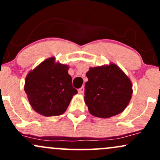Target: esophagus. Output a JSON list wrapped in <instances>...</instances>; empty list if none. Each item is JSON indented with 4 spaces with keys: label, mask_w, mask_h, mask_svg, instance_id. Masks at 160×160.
<instances>
[{
    "label": "esophagus",
    "mask_w": 160,
    "mask_h": 160,
    "mask_svg": "<svg viewBox=\"0 0 160 160\" xmlns=\"http://www.w3.org/2000/svg\"><path fill=\"white\" fill-rule=\"evenodd\" d=\"M84 91H85V89H84L83 86H82L81 88H80V89H78V93L79 94H83Z\"/></svg>",
    "instance_id": "34e87169"
}]
</instances>
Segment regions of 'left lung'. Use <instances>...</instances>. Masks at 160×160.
I'll use <instances>...</instances> for the list:
<instances>
[{
  "instance_id": "left-lung-1",
  "label": "left lung",
  "mask_w": 160,
  "mask_h": 160,
  "mask_svg": "<svg viewBox=\"0 0 160 160\" xmlns=\"http://www.w3.org/2000/svg\"><path fill=\"white\" fill-rule=\"evenodd\" d=\"M84 101L92 115L110 118L122 113L132 96V83L114 63L89 68Z\"/></svg>"
}]
</instances>
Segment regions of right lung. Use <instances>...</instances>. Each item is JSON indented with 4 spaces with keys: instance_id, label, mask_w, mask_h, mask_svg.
I'll use <instances>...</instances> for the list:
<instances>
[{
    "instance_id": "add662e5",
    "label": "right lung",
    "mask_w": 160,
    "mask_h": 160,
    "mask_svg": "<svg viewBox=\"0 0 160 160\" xmlns=\"http://www.w3.org/2000/svg\"><path fill=\"white\" fill-rule=\"evenodd\" d=\"M69 66L47 58L27 74L24 90L34 111L45 117L64 113L78 93L68 74Z\"/></svg>"
}]
</instances>
